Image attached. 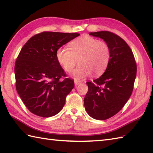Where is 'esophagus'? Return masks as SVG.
Returning a JSON list of instances; mask_svg holds the SVG:
<instances>
[{
  "instance_id": "obj_1",
  "label": "esophagus",
  "mask_w": 153,
  "mask_h": 153,
  "mask_svg": "<svg viewBox=\"0 0 153 153\" xmlns=\"http://www.w3.org/2000/svg\"><path fill=\"white\" fill-rule=\"evenodd\" d=\"M74 83H75V85L76 86H77V85H79V84H81V82H79V81H75L74 82Z\"/></svg>"
}]
</instances>
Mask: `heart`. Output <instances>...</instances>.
<instances>
[{"mask_svg":"<svg viewBox=\"0 0 153 153\" xmlns=\"http://www.w3.org/2000/svg\"><path fill=\"white\" fill-rule=\"evenodd\" d=\"M69 48L61 47L56 53L58 63L66 72L74 70L78 60L79 66L71 77L76 81L94 75L102 74L108 67L110 59V48L106 41L89 35H83L70 42Z\"/></svg>","mask_w":153,"mask_h":153,"instance_id":"b5f03b06","label":"heart"}]
</instances>
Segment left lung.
<instances>
[{"mask_svg": "<svg viewBox=\"0 0 153 153\" xmlns=\"http://www.w3.org/2000/svg\"><path fill=\"white\" fill-rule=\"evenodd\" d=\"M109 45L110 59L105 73L93 82H87L88 91L84 106L93 118L104 120L121 110L130 97L137 74V65L130 47L118 35L108 31L91 32Z\"/></svg>", "mask_w": 153, "mask_h": 153, "instance_id": "obj_1", "label": "left lung"}]
</instances>
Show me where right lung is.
I'll return each instance as SVG.
<instances>
[{"mask_svg":"<svg viewBox=\"0 0 153 153\" xmlns=\"http://www.w3.org/2000/svg\"><path fill=\"white\" fill-rule=\"evenodd\" d=\"M76 33L44 31L31 37L22 47L14 67L16 88L23 102L34 114H57L74 87L56 59L58 48L79 36Z\"/></svg>","mask_w":153,"mask_h":153,"instance_id":"add662e5","label":"right lung"}]
</instances>
